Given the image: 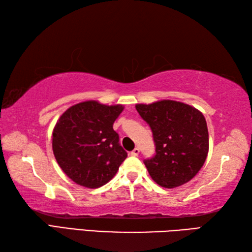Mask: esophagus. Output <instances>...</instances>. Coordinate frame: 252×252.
Segmentation results:
<instances>
[{
  "label": "esophagus",
  "mask_w": 252,
  "mask_h": 252,
  "mask_svg": "<svg viewBox=\"0 0 252 252\" xmlns=\"http://www.w3.org/2000/svg\"><path fill=\"white\" fill-rule=\"evenodd\" d=\"M138 154H140V148H137V147H135V148L133 149V151L131 152L132 156H138Z\"/></svg>",
  "instance_id": "obj_1"
}]
</instances>
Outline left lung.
<instances>
[{
    "label": "left lung",
    "mask_w": 252,
    "mask_h": 252,
    "mask_svg": "<svg viewBox=\"0 0 252 252\" xmlns=\"http://www.w3.org/2000/svg\"><path fill=\"white\" fill-rule=\"evenodd\" d=\"M153 131L156 155L144 161L149 175L164 189H175L199 172L209 152V133L202 112L181 101L162 99L136 104Z\"/></svg>",
    "instance_id": "1"
}]
</instances>
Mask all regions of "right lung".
<instances>
[{"mask_svg": "<svg viewBox=\"0 0 252 252\" xmlns=\"http://www.w3.org/2000/svg\"><path fill=\"white\" fill-rule=\"evenodd\" d=\"M123 109L120 104L85 100L69 107L57 120L52 134L53 153L74 183L98 189L118 172L127 154L112 126Z\"/></svg>", "mask_w": 252, "mask_h": 252, "instance_id": "1", "label": "right lung"}]
</instances>
